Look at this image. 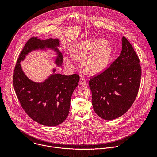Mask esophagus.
<instances>
[{
  "label": "esophagus",
  "instance_id": "obj_1",
  "mask_svg": "<svg viewBox=\"0 0 157 157\" xmlns=\"http://www.w3.org/2000/svg\"><path fill=\"white\" fill-rule=\"evenodd\" d=\"M86 82L83 78H80L79 84H80V85H86Z\"/></svg>",
  "mask_w": 157,
  "mask_h": 157
}]
</instances>
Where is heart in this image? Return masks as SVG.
Here are the masks:
<instances>
[{
  "mask_svg": "<svg viewBox=\"0 0 157 157\" xmlns=\"http://www.w3.org/2000/svg\"><path fill=\"white\" fill-rule=\"evenodd\" d=\"M71 57H65L63 63L67 69L75 67V60H82L84 71L90 75H97L108 67L112 58V49L103 39L80 42L73 45Z\"/></svg>",
  "mask_w": 157,
  "mask_h": 157,
  "instance_id": "b5f03b06",
  "label": "heart"
}]
</instances>
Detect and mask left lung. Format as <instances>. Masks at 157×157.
<instances>
[{
	"label": "left lung",
	"instance_id": "8db88e82",
	"mask_svg": "<svg viewBox=\"0 0 157 157\" xmlns=\"http://www.w3.org/2000/svg\"><path fill=\"white\" fill-rule=\"evenodd\" d=\"M121 41L119 57L89 82L94 110L106 120L117 118L129 110L140 85L141 69L138 57L126 37H123Z\"/></svg>",
	"mask_w": 157,
	"mask_h": 157
}]
</instances>
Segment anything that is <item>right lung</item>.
I'll return each mask as SVG.
<instances>
[{"label":"right lung","mask_w":157,"mask_h":157,"mask_svg":"<svg viewBox=\"0 0 157 157\" xmlns=\"http://www.w3.org/2000/svg\"><path fill=\"white\" fill-rule=\"evenodd\" d=\"M60 46L58 39L31 38L24 46L14 71L13 85L23 109L33 120L46 126H57L66 120L71 96L78 84L80 77L77 74H57L53 68L52 74L44 81L36 82L26 76L21 62L33 51L51 49L57 55L54 59L55 65L61 67L63 58L58 48Z\"/></svg>","instance_id":"obj_1"}]
</instances>
